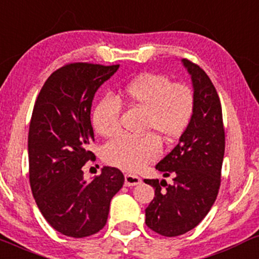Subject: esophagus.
Instances as JSON below:
<instances>
[{
	"mask_svg": "<svg viewBox=\"0 0 259 259\" xmlns=\"http://www.w3.org/2000/svg\"><path fill=\"white\" fill-rule=\"evenodd\" d=\"M141 184L142 179L139 176L132 175V174H126V175H124V185H126L127 187H130V186H137Z\"/></svg>",
	"mask_w": 259,
	"mask_h": 259,
	"instance_id": "obj_1",
	"label": "esophagus"
}]
</instances>
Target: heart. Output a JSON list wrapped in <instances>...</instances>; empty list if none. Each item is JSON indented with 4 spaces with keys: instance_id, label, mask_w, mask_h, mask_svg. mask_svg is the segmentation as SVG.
<instances>
[{
    "instance_id": "heart-1",
    "label": "heart",
    "mask_w": 259,
    "mask_h": 259,
    "mask_svg": "<svg viewBox=\"0 0 259 259\" xmlns=\"http://www.w3.org/2000/svg\"><path fill=\"white\" fill-rule=\"evenodd\" d=\"M121 104L144 110L143 130L153 133L112 139L103 148V159L111 166L137 171L160 155L158 135L174 142L184 135L192 121L196 99L187 84L172 83L164 74H139L122 85L116 98L106 95L97 103L92 122L101 137H112L120 132Z\"/></svg>"
}]
</instances>
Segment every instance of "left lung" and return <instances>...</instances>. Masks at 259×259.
Returning a JSON list of instances; mask_svg holds the SVG:
<instances>
[{"label": "left lung", "mask_w": 259, "mask_h": 259, "mask_svg": "<svg viewBox=\"0 0 259 259\" xmlns=\"http://www.w3.org/2000/svg\"><path fill=\"white\" fill-rule=\"evenodd\" d=\"M182 63L193 85L194 114L176 147L156 164L165 180H144L155 190V197L145 209V224L166 237L184 235L204 219L215 202L220 187L225 132L222 104L215 87L196 63Z\"/></svg>", "instance_id": "left-lung-1"}]
</instances>
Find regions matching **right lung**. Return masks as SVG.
Instances as JSON below:
<instances>
[{"label":"right lung","mask_w":259,"mask_h":259,"mask_svg":"<svg viewBox=\"0 0 259 259\" xmlns=\"http://www.w3.org/2000/svg\"><path fill=\"white\" fill-rule=\"evenodd\" d=\"M118 65L69 63L48 78L37 95L28 136L29 181L37 208L69 237L91 236L105 226L110 202L124 176L104 166L91 182L82 167L94 160L91 109L95 93Z\"/></svg>","instance_id":"obj_1"}]
</instances>
